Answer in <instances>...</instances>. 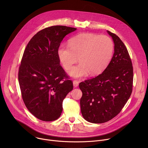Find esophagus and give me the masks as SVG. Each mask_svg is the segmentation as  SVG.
Wrapping results in <instances>:
<instances>
[{"instance_id": "esophagus-1", "label": "esophagus", "mask_w": 148, "mask_h": 148, "mask_svg": "<svg viewBox=\"0 0 148 148\" xmlns=\"http://www.w3.org/2000/svg\"><path fill=\"white\" fill-rule=\"evenodd\" d=\"M79 84V81L77 80H73V86L74 87H78Z\"/></svg>"}]
</instances>
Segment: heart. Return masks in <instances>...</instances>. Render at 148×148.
<instances>
[{"label": "heart", "instance_id": "b5f03b06", "mask_svg": "<svg viewBox=\"0 0 148 148\" xmlns=\"http://www.w3.org/2000/svg\"><path fill=\"white\" fill-rule=\"evenodd\" d=\"M114 43L107 36L92 33L78 34L69 41V46H60L57 56L63 68L69 70L78 61L79 64L73 67L70 74L81 77L87 74L94 75L107 68L112 58Z\"/></svg>", "mask_w": 148, "mask_h": 148}]
</instances>
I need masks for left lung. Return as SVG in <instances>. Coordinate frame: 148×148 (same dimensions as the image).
Segmentation results:
<instances>
[{"mask_svg": "<svg viewBox=\"0 0 148 148\" xmlns=\"http://www.w3.org/2000/svg\"><path fill=\"white\" fill-rule=\"evenodd\" d=\"M114 42V54L105 70L79 84L82 92L81 111L86 121L94 123L108 122L116 116L130 98L134 71L127 49L119 37L107 31Z\"/></svg>", "mask_w": 148, "mask_h": 148, "instance_id": "left-lung-1", "label": "left lung"}]
</instances>
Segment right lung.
<instances>
[{
    "label": "right lung",
    "mask_w": 148,
    "mask_h": 148,
    "mask_svg": "<svg viewBox=\"0 0 148 148\" xmlns=\"http://www.w3.org/2000/svg\"><path fill=\"white\" fill-rule=\"evenodd\" d=\"M76 28L53 26L37 32L28 43L19 66L18 79L28 110L43 121L57 119L62 101L73 83L60 64L57 50L62 39Z\"/></svg>",
    "instance_id": "obj_1"
}]
</instances>
